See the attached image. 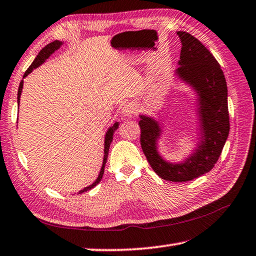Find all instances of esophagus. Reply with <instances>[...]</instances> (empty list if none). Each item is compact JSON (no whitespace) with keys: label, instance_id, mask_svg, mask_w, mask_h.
Wrapping results in <instances>:
<instances>
[{"label":"esophagus","instance_id":"1","mask_svg":"<svg viewBox=\"0 0 256 256\" xmlns=\"http://www.w3.org/2000/svg\"><path fill=\"white\" fill-rule=\"evenodd\" d=\"M136 114V106L132 102H128L122 107V115L124 118H132Z\"/></svg>","mask_w":256,"mask_h":256}]
</instances>
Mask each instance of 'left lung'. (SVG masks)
Listing matches in <instances>:
<instances>
[{
    "mask_svg": "<svg viewBox=\"0 0 256 256\" xmlns=\"http://www.w3.org/2000/svg\"><path fill=\"white\" fill-rule=\"evenodd\" d=\"M180 56L175 76L198 94V120L200 141L190 157L182 162H170L158 152V138L162 131L150 116L140 115L141 148L146 160L160 178L188 182L214 168L229 134L228 92L224 72L206 47L186 32H177Z\"/></svg>",
    "mask_w": 256,
    "mask_h": 256,
    "instance_id": "8db88e82",
    "label": "left lung"
}]
</instances>
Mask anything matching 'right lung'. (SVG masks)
Returning a JSON list of instances; mask_svg holds the SVG:
<instances>
[{
  "label": "right lung",
  "instance_id": "1",
  "mask_svg": "<svg viewBox=\"0 0 256 256\" xmlns=\"http://www.w3.org/2000/svg\"><path fill=\"white\" fill-rule=\"evenodd\" d=\"M63 45L62 42L60 40H55L53 42H50V44L46 45L44 48H42L40 53H38V55L36 56V58L34 60V62L32 63V66H29V68L27 71L24 72V79L26 76H27L29 73H32L34 68H37L38 66H40L42 63L45 62V60L50 58V56L54 53L55 50H58L60 46ZM22 86H24V80H21L20 84H19V89H18V106L20 104V96H21V92H22ZM118 125L120 123L116 122L112 126H110V128H108V131L106 132V136H105V148H104V160H102V170L100 172H99V175L97 177V180L94 182V183L92 185L86 186V188H84V190H79V194L84 193V192H86V190H92L94 188V186H96L99 182L102 180V175H104V170H105V164H106V162H107V157H108V151H110V144L112 141V134H114V132L116 131V130L118 128Z\"/></svg>",
  "mask_w": 256,
  "mask_h": 256
}]
</instances>
